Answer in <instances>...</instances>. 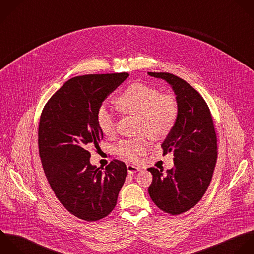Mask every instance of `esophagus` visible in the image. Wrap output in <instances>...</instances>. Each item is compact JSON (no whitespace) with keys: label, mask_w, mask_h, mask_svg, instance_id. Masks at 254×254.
<instances>
[{"label":"esophagus","mask_w":254,"mask_h":254,"mask_svg":"<svg viewBox=\"0 0 254 254\" xmlns=\"http://www.w3.org/2000/svg\"><path fill=\"white\" fill-rule=\"evenodd\" d=\"M127 169L128 174H133V173H136L137 171H139V167L132 165V164H127Z\"/></svg>","instance_id":"1"}]
</instances>
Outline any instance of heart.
<instances>
[{
	"label": "heart",
	"instance_id": "1",
	"mask_svg": "<svg viewBox=\"0 0 254 254\" xmlns=\"http://www.w3.org/2000/svg\"><path fill=\"white\" fill-rule=\"evenodd\" d=\"M120 111L125 114H138L140 131H147L154 138H163L173 129L179 115L176 97L170 93H160L151 85L133 83L127 87L116 99ZM99 128L105 135L116 131V118L106 107L101 106L96 115ZM151 147L150 137L142 134L133 138L121 140L116 146L117 155L127 160H136Z\"/></svg>",
	"mask_w": 254,
	"mask_h": 254
}]
</instances>
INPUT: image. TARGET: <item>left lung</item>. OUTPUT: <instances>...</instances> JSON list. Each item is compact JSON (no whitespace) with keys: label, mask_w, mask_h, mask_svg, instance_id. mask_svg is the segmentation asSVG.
I'll list each match as a JSON object with an SVG mask.
<instances>
[{"label":"left lung","mask_w":254,"mask_h":254,"mask_svg":"<svg viewBox=\"0 0 254 254\" xmlns=\"http://www.w3.org/2000/svg\"><path fill=\"white\" fill-rule=\"evenodd\" d=\"M148 75L167 81L179 105L177 122L161 145L163 154L173 151L174 166L166 173L147 169L152 174L151 200L161 211L177 216L194 208L210 186L218 158L217 134L206 101L190 84L170 73Z\"/></svg>","instance_id":"obj_1"}]
</instances>
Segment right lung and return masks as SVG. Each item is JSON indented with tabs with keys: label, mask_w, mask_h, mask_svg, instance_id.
<instances>
[{
	"label": "right lung",
	"mask_w": 254,
	"mask_h": 254,
	"mask_svg": "<svg viewBox=\"0 0 254 254\" xmlns=\"http://www.w3.org/2000/svg\"><path fill=\"white\" fill-rule=\"evenodd\" d=\"M128 73L89 74L68 80L45 104L38 125V150L47 181L58 201L80 220L96 222L116 207L127 174L114 159L103 169L90 164L88 147L103 132L98 109Z\"/></svg>",
	"instance_id": "add662e5"
}]
</instances>
